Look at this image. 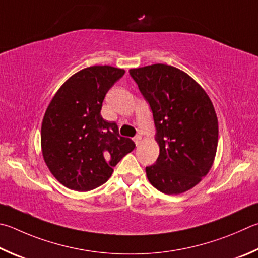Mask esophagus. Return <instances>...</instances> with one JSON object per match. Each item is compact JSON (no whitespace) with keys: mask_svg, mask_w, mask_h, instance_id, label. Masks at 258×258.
Here are the masks:
<instances>
[{"mask_svg":"<svg viewBox=\"0 0 258 258\" xmlns=\"http://www.w3.org/2000/svg\"><path fill=\"white\" fill-rule=\"evenodd\" d=\"M134 142H135V144H137V145L141 144V142H142V137H141V135H137V137L134 138Z\"/></svg>","mask_w":258,"mask_h":258,"instance_id":"obj_1","label":"esophagus"}]
</instances>
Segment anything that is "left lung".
Segmentation results:
<instances>
[{"mask_svg": "<svg viewBox=\"0 0 258 258\" xmlns=\"http://www.w3.org/2000/svg\"><path fill=\"white\" fill-rule=\"evenodd\" d=\"M131 77L152 110L160 153L145 168L149 181L162 193L193 188L213 165L218 118L204 89L179 69L166 64L131 69Z\"/></svg>", "mask_w": 258, "mask_h": 258, "instance_id": "obj_1", "label": "left lung"}]
</instances>
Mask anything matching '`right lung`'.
I'll return each instance as SVG.
<instances>
[{
    "instance_id": "right-lung-1",
    "label": "right lung",
    "mask_w": 258,
    "mask_h": 258,
    "mask_svg": "<svg viewBox=\"0 0 258 258\" xmlns=\"http://www.w3.org/2000/svg\"><path fill=\"white\" fill-rule=\"evenodd\" d=\"M125 71L109 65L83 69L55 93L41 124V150L53 176L70 189L101 186L135 148L115 121L101 117L102 101Z\"/></svg>"
}]
</instances>
